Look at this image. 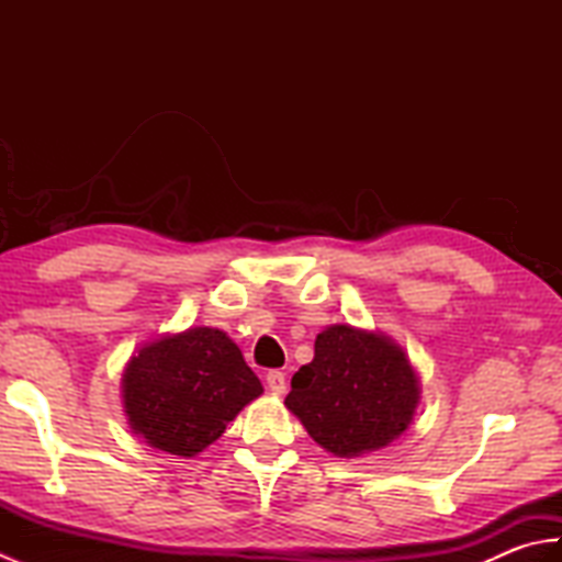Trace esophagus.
Segmentation results:
<instances>
[{
	"instance_id": "1",
	"label": "esophagus",
	"mask_w": 562,
	"mask_h": 562,
	"mask_svg": "<svg viewBox=\"0 0 562 562\" xmlns=\"http://www.w3.org/2000/svg\"><path fill=\"white\" fill-rule=\"evenodd\" d=\"M266 381L272 393H284V389H288V379H284V372H280V369H270L266 374Z\"/></svg>"
}]
</instances>
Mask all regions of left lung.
Masks as SVG:
<instances>
[{
	"label": "left lung",
	"instance_id": "1",
	"mask_svg": "<svg viewBox=\"0 0 562 562\" xmlns=\"http://www.w3.org/2000/svg\"><path fill=\"white\" fill-rule=\"evenodd\" d=\"M417 379L401 348L376 333L333 326L318 333L314 360L292 376L284 405L336 457H360L403 435L415 413Z\"/></svg>",
	"mask_w": 562,
	"mask_h": 562
}]
</instances>
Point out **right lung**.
I'll return each mask as SVG.
<instances>
[{"instance_id": "add662e5", "label": "right lung", "mask_w": 562, "mask_h": 562, "mask_svg": "<svg viewBox=\"0 0 562 562\" xmlns=\"http://www.w3.org/2000/svg\"><path fill=\"white\" fill-rule=\"evenodd\" d=\"M123 393L137 435L161 451L195 457L262 386L226 333L190 328L142 348L125 369Z\"/></svg>"}]
</instances>
